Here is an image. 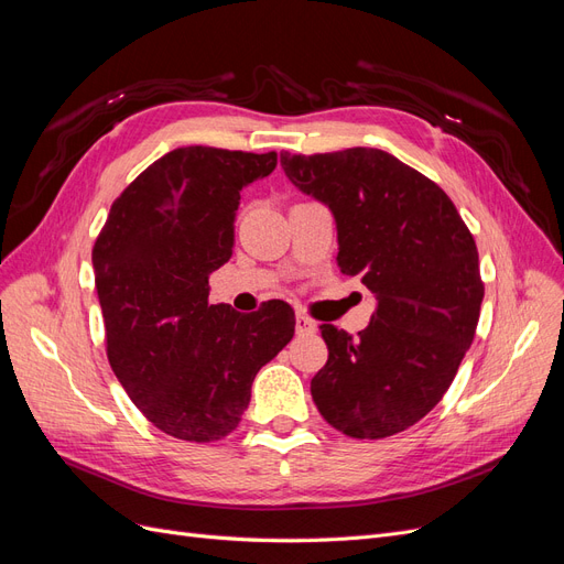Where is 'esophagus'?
Returning a JSON list of instances; mask_svg holds the SVG:
<instances>
[{"label":"esophagus","instance_id":"34e87169","mask_svg":"<svg viewBox=\"0 0 564 564\" xmlns=\"http://www.w3.org/2000/svg\"><path fill=\"white\" fill-rule=\"evenodd\" d=\"M315 332H317V322L311 319L308 315L299 313L296 315V334L299 336H308V334H315Z\"/></svg>","mask_w":564,"mask_h":564}]
</instances>
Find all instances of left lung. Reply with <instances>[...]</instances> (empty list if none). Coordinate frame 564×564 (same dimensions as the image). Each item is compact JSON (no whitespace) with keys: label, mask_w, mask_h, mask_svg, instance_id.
Segmentation results:
<instances>
[{"label":"left lung","mask_w":564,"mask_h":564,"mask_svg":"<svg viewBox=\"0 0 564 564\" xmlns=\"http://www.w3.org/2000/svg\"><path fill=\"white\" fill-rule=\"evenodd\" d=\"M280 162L329 207L340 272L379 299L357 338L319 327L329 360L311 381L313 400L344 435L402 433L442 400L473 344L485 296L473 235L440 185L383 150L282 152Z\"/></svg>","instance_id":"1"}]
</instances>
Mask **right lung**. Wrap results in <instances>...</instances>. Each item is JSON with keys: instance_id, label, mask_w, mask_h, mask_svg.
<instances>
[{"instance_id": "add662e5", "label": "right lung", "mask_w": 564, "mask_h": 564, "mask_svg": "<svg viewBox=\"0 0 564 564\" xmlns=\"http://www.w3.org/2000/svg\"><path fill=\"white\" fill-rule=\"evenodd\" d=\"M275 166L278 152H166L115 199L94 245L110 367L166 435L232 433L256 373L294 336L284 301L251 315L209 303V275L232 256L242 187Z\"/></svg>"}]
</instances>
